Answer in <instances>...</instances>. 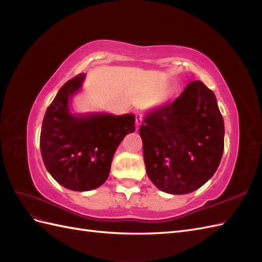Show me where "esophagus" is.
Wrapping results in <instances>:
<instances>
[{
    "label": "esophagus",
    "instance_id": "1",
    "mask_svg": "<svg viewBox=\"0 0 262 262\" xmlns=\"http://www.w3.org/2000/svg\"><path fill=\"white\" fill-rule=\"evenodd\" d=\"M142 120H143V116H142L140 113L136 114V124L139 126L142 123Z\"/></svg>",
    "mask_w": 262,
    "mask_h": 262
}]
</instances>
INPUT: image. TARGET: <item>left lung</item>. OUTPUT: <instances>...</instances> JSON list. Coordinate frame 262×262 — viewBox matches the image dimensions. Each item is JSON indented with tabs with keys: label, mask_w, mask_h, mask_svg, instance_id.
I'll return each mask as SVG.
<instances>
[{
	"label": "left lung",
	"mask_w": 262,
	"mask_h": 262,
	"mask_svg": "<svg viewBox=\"0 0 262 262\" xmlns=\"http://www.w3.org/2000/svg\"><path fill=\"white\" fill-rule=\"evenodd\" d=\"M147 176L164 192L185 194L216 171L224 149V121L215 95L201 81L153 110L141 125Z\"/></svg>",
	"instance_id": "8db88e82"
}]
</instances>
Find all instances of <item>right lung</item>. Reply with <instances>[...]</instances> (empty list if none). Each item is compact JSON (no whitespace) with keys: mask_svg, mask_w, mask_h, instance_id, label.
I'll list each match as a JSON object with an SVG mask.
<instances>
[{"mask_svg":"<svg viewBox=\"0 0 262 262\" xmlns=\"http://www.w3.org/2000/svg\"><path fill=\"white\" fill-rule=\"evenodd\" d=\"M84 73L69 80L47 109L40 133L46 168L60 185L87 191L107 180L113 156L122 139L136 131L133 115L74 117L69 99L80 90Z\"/></svg>","mask_w":262,"mask_h":262,"instance_id":"obj_1","label":"right lung"}]
</instances>
